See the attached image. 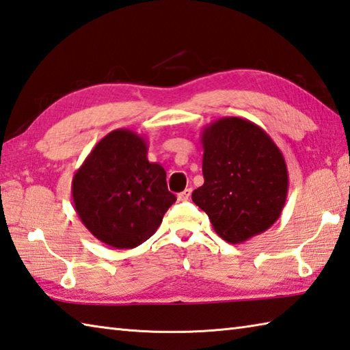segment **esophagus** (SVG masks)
<instances>
[{"label":"esophagus","mask_w":350,"mask_h":350,"mask_svg":"<svg viewBox=\"0 0 350 350\" xmlns=\"http://www.w3.org/2000/svg\"><path fill=\"white\" fill-rule=\"evenodd\" d=\"M191 193H193V188H187L185 191H182V193L177 194V198H179L180 202H187V200H189Z\"/></svg>","instance_id":"1"}]
</instances>
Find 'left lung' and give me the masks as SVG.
Wrapping results in <instances>:
<instances>
[{
    "instance_id": "left-lung-1",
    "label": "left lung",
    "mask_w": 350,
    "mask_h": 350,
    "mask_svg": "<svg viewBox=\"0 0 350 350\" xmlns=\"http://www.w3.org/2000/svg\"><path fill=\"white\" fill-rule=\"evenodd\" d=\"M204 183L193 202L224 241L239 244L278 221L288 196L284 154L264 129L226 116L202 132Z\"/></svg>"
}]
</instances>
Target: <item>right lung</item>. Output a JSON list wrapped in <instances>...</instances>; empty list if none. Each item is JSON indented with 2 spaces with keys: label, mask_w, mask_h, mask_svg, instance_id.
Returning <instances> with one entry per match:
<instances>
[{
  "label": "right lung",
  "mask_w": 350,
  "mask_h": 350,
  "mask_svg": "<svg viewBox=\"0 0 350 350\" xmlns=\"http://www.w3.org/2000/svg\"><path fill=\"white\" fill-rule=\"evenodd\" d=\"M147 139L129 129L106 135L72 177L81 223L113 249H133L152 237L176 196L167 173L147 157Z\"/></svg>",
  "instance_id": "1"
}]
</instances>
